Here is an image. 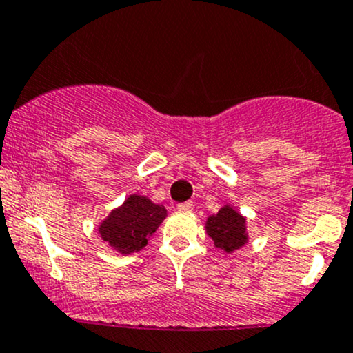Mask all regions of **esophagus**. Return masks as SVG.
Wrapping results in <instances>:
<instances>
[{"label":"esophagus","mask_w":353,"mask_h":353,"mask_svg":"<svg viewBox=\"0 0 353 353\" xmlns=\"http://www.w3.org/2000/svg\"><path fill=\"white\" fill-rule=\"evenodd\" d=\"M177 209H179L181 212H190L194 209V202L192 201H188V202H182L177 205Z\"/></svg>","instance_id":"34e87169"}]
</instances>
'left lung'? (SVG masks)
Returning <instances> with one entry per match:
<instances>
[{"mask_svg":"<svg viewBox=\"0 0 353 353\" xmlns=\"http://www.w3.org/2000/svg\"><path fill=\"white\" fill-rule=\"evenodd\" d=\"M205 228L215 246L227 253L239 250L246 241L245 219L228 205L222 207L217 215L209 217Z\"/></svg>","mask_w":353,"mask_h":353,"instance_id":"1","label":"left lung"}]
</instances>
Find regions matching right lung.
<instances>
[{
  "instance_id": "add662e5",
  "label": "right lung",
  "mask_w": 353,
  "mask_h": 353,
  "mask_svg": "<svg viewBox=\"0 0 353 353\" xmlns=\"http://www.w3.org/2000/svg\"><path fill=\"white\" fill-rule=\"evenodd\" d=\"M165 215L168 212L163 205L133 194L101 222L100 235L123 254L139 252L148 245V236L156 232Z\"/></svg>"
}]
</instances>
